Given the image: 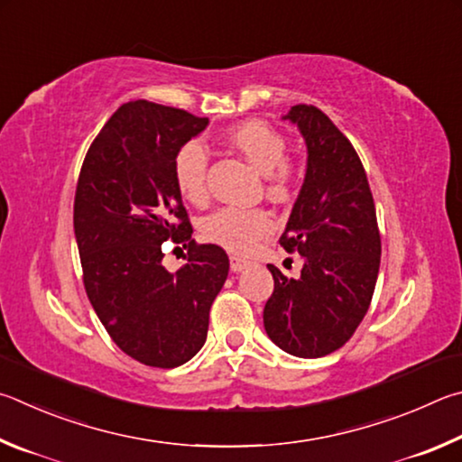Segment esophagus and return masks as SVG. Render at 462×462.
I'll use <instances>...</instances> for the list:
<instances>
[{
	"instance_id": "obj_1",
	"label": "esophagus",
	"mask_w": 462,
	"mask_h": 462,
	"mask_svg": "<svg viewBox=\"0 0 462 462\" xmlns=\"http://www.w3.org/2000/svg\"><path fill=\"white\" fill-rule=\"evenodd\" d=\"M247 265H249V262H247V260H244V257L231 255V270H233V272H241V270H245Z\"/></svg>"
}]
</instances>
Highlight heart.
Instances as JSON below:
<instances>
[{
    "instance_id": "b5f03b06",
    "label": "heart",
    "mask_w": 462,
    "mask_h": 462,
    "mask_svg": "<svg viewBox=\"0 0 462 462\" xmlns=\"http://www.w3.org/2000/svg\"><path fill=\"white\" fill-rule=\"evenodd\" d=\"M221 142L241 153L263 174L265 192L276 200H288L296 192L298 172L286 158L288 140L278 129L260 119H247L226 127ZM176 189L192 205L208 200V153L199 142L178 148L172 164ZM273 221L265 208L225 207L208 215L200 225L202 237L233 254H249L257 241L268 236Z\"/></svg>"
}]
</instances>
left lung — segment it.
<instances>
[{"instance_id":"1","label":"left lung","mask_w":462,"mask_h":462,"mask_svg":"<svg viewBox=\"0 0 462 462\" xmlns=\"http://www.w3.org/2000/svg\"><path fill=\"white\" fill-rule=\"evenodd\" d=\"M294 121L309 148L302 190L280 245L300 254L298 278L276 265L263 309L265 333L282 351L317 359L349 341L374 298L382 237L365 168L341 129L314 105H294Z\"/></svg>"}]
</instances>
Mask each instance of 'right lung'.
<instances>
[{
  "label": "right lung",
  "mask_w": 462,
  "mask_h": 462,
  "mask_svg": "<svg viewBox=\"0 0 462 462\" xmlns=\"http://www.w3.org/2000/svg\"><path fill=\"white\" fill-rule=\"evenodd\" d=\"M207 124L184 109L125 103L93 140L79 174L75 237L87 296L113 343L150 367L172 369L200 351L229 273L223 247L192 239L172 174L178 148ZM168 238L187 249L176 274L161 265Z\"/></svg>",
  "instance_id": "obj_1"
}]
</instances>
